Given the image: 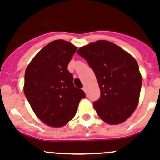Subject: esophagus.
<instances>
[{"label": "esophagus", "mask_w": 160, "mask_h": 160, "mask_svg": "<svg viewBox=\"0 0 160 160\" xmlns=\"http://www.w3.org/2000/svg\"><path fill=\"white\" fill-rule=\"evenodd\" d=\"M82 88H83V90H84V91L86 92V87H85V86H84V87H83Z\"/></svg>", "instance_id": "obj_1"}]
</instances>
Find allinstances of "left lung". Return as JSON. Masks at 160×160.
<instances>
[{
  "label": "left lung",
  "mask_w": 160,
  "mask_h": 160,
  "mask_svg": "<svg viewBox=\"0 0 160 160\" xmlns=\"http://www.w3.org/2000/svg\"><path fill=\"white\" fill-rule=\"evenodd\" d=\"M77 54L87 60L97 77L101 97L94 109L104 122L117 125L135 110L142 78L137 61L116 44L99 40L80 47Z\"/></svg>",
  "instance_id": "obj_1"
}]
</instances>
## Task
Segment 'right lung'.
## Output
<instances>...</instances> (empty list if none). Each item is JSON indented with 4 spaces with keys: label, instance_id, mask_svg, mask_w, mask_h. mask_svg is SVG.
Segmentation results:
<instances>
[{
    "label": "right lung",
    "instance_id": "add662e5",
    "mask_svg": "<svg viewBox=\"0 0 160 160\" xmlns=\"http://www.w3.org/2000/svg\"><path fill=\"white\" fill-rule=\"evenodd\" d=\"M77 47L59 39L44 47L26 68L25 96L38 118L52 127L65 126L76 115L85 93L73 84L68 65Z\"/></svg>",
    "mask_w": 160,
    "mask_h": 160
}]
</instances>
